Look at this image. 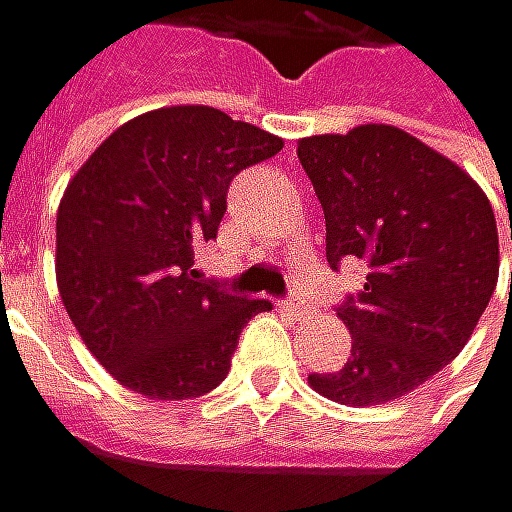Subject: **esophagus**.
Segmentation results:
<instances>
[{
    "instance_id": "esophagus-1",
    "label": "esophagus",
    "mask_w": 512,
    "mask_h": 512,
    "mask_svg": "<svg viewBox=\"0 0 512 512\" xmlns=\"http://www.w3.org/2000/svg\"><path fill=\"white\" fill-rule=\"evenodd\" d=\"M285 309H288L294 318H306V315H309V306H306L303 297H288V300H285Z\"/></svg>"
}]
</instances>
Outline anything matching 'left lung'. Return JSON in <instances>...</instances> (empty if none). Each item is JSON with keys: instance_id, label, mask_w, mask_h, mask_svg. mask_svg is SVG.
<instances>
[{"instance_id": "obj_1", "label": "left lung", "mask_w": 512, "mask_h": 512, "mask_svg": "<svg viewBox=\"0 0 512 512\" xmlns=\"http://www.w3.org/2000/svg\"><path fill=\"white\" fill-rule=\"evenodd\" d=\"M297 155L324 206L327 264L369 267L339 306L351 360L309 384L342 405L399 399L459 357L486 312L498 282L495 212L462 167L393 125L306 137Z\"/></svg>"}]
</instances>
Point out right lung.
Returning <instances> with one entry per match:
<instances>
[{"label": "right lung", "instance_id": "add662e5", "mask_svg": "<svg viewBox=\"0 0 512 512\" xmlns=\"http://www.w3.org/2000/svg\"><path fill=\"white\" fill-rule=\"evenodd\" d=\"M282 140L215 107H164L116 128L56 212V282L92 357L149 399H194L230 372L239 333L267 300L197 279L233 176Z\"/></svg>", "mask_w": 512, "mask_h": 512}]
</instances>
